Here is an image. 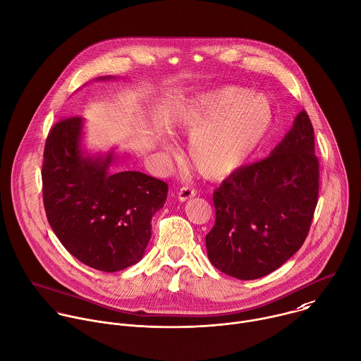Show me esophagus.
Returning a JSON list of instances; mask_svg holds the SVG:
<instances>
[{"label":"esophagus","mask_w":361,"mask_h":361,"mask_svg":"<svg viewBox=\"0 0 361 361\" xmlns=\"http://www.w3.org/2000/svg\"><path fill=\"white\" fill-rule=\"evenodd\" d=\"M195 194H197V191H195L194 188L188 187V185L181 187V188H180V191L177 192V195H178V200H180V201H187V200L192 198Z\"/></svg>","instance_id":"1"}]
</instances>
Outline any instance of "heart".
I'll return each mask as SVG.
<instances>
[{
    "label": "heart",
    "instance_id": "obj_1",
    "mask_svg": "<svg viewBox=\"0 0 361 361\" xmlns=\"http://www.w3.org/2000/svg\"><path fill=\"white\" fill-rule=\"evenodd\" d=\"M274 106L261 93L219 86L178 104L170 116L174 133L192 136L191 166L208 180H221L241 169L268 137Z\"/></svg>",
    "mask_w": 361,
    "mask_h": 361
}]
</instances>
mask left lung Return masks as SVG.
Returning a JSON list of instances; mask_svg holds the SVG:
<instances>
[{
	"mask_svg": "<svg viewBox=\"0 0 361 361\" xmlns=\"http://www.w3.org/2000/svg\"><path fill=\"white\" fill-rule=\"evenodd\" d=\"M319 195V160L306 110L267 159L238 169L214 191L209 262L241 281L282 267L303 245Z\"/></svg>",
	"mask_w": 361,
	"mask_h": 361,
	"instance_id": "1",
	"label": "left lung"
}]
</instances>
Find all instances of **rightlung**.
Returning a JSON list of instances; mask_svg holds the SVG:
<instances>
[{
  "label": "right lung",
  "mask_w": 361,
  "mask_h": 361,
  "mask_svg": "<svg viewBox=\"0 0 361 361\" xmlns=\"http://www.w3.org/2000/svg\"><path fill=\"white\" fill-rule=\"evenodd\" d=\"M82 126V117L73 116L49 130L41 173L44 207L69 254L97 271L117 272L143 258L169 185L140 171L109 173L113 153L83 156Z\"/></svg>",
  "instance_id": "1"
}]
</instances>
